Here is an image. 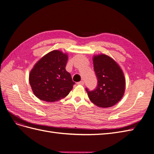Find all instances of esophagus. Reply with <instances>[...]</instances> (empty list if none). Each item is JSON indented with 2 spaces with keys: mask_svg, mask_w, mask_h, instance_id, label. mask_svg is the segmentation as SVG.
<instances>
[{
  "mask_svg": "<svg viewBox=\"0 0 154 154\" xmlns=\"http://www.w3.org/2000/svg\"><path fill=\"white\" fill-rule=\"evenodd\" d=\"M77 84L79 85H84V82H83V81H80V82H78Z\"/></svg>",
  "mask_w": 154,
  "mask_h": 154,
  "instance_id": "esophagus-1",
  "label": "esophagus"
}]
</instances>
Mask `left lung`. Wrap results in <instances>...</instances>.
I'll return each instance as SVG.
<instances>
[{
	"instance_id": "8db88e82",
	"label": "left lung",
	"mask_w": 154,
	"mask_h": 154,
	"mask_svg": "<svg viewBox=\"0 0 154 154\" xmlns=\"http://www.w3.org/2000/svg\"><path fill=\"white\" fill-rule=\"evenodd\" d=\"M97 79L96 89L86 91L90 100L102 108L116 105L123 97L125 91V78L120 66L105 54L94 55L92 58Z\"/></svg>"
}]
</instances>
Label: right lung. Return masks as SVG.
Here are the masks:
<instances>
[{"label": "right lung", "instance_id": "add662e5", "mask_svg": "<svg viewBox=\"0 0 154 154\" xmlns=\"http://www.w3.org/2000/svg\"><path fill=\"white\" fill-rule=\"evenodd\" d=\"M68 55L54 50L37 62L29 73L32 91L38 99L48 102L66 97L74 84L71 74L66 70Z\"/></svg>", "mask_w": 154, "mask_h": 154}]
</instances>
